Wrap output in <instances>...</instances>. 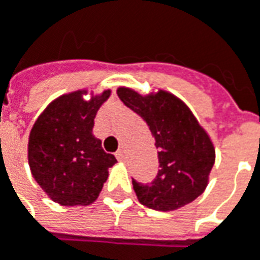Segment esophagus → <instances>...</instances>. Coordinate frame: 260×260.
I'll return each mask as SVG.
<instances>
[{
    "mask_svg": "<svg viewBox=\"0 0 260 260\" xmlns=\"http://www.w3.org/2000/svg\"><path fill=\"white\" fill-rule=\"evenodd\" d=\"M116 158H118L119 161H125V158H126V152H125V150L122 148V150H119L118 152H116Z\"/></svg>",
    "mask_w": 260,
    "mask_h": 260,
    "instance_id": "1",
    "label": "esophagus"
}]
</instances>
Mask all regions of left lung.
<instances>
[{
    "mask_svg": "<svg viewBox=\"0 0 260 260\" xmlns=\"http://www.w3.org/2000/svg\"><path fill=\"white\" fill-rule=\"evenodd\" d=\"M119 99L150 126L158 148V175L150 185L132 180L138 201L155 211L182 208L204 193L215 163V147L186 103L158 88L141 94L119 87Z\"/></svg>",
    "mask_w": 260,
    "mask_h": 260,
    "instance_id": "8db88e82",
    "label": "left lung"
}]
</instances>
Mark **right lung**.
Listing matches in <instances>:
<instances>
[{
  "label": "right lung",
  "instance_id": "add662e5",
  "mask_svg": "<svg viewBox=\"0 0 260 260\" xmlns=\"http://www.w3.org/2000/svg\"><path fill=\"white\" fill-rule=\"evenodd\" d=\"M112 90L99 94L77 90L56 97L30 131L27 160L31 176L53 202L63 207L90 205L108 180L115 155L105 152L93 126Z\"/></svg>",
  "mask_w": 260,
  "mask_h": 260
}]
</instances>
